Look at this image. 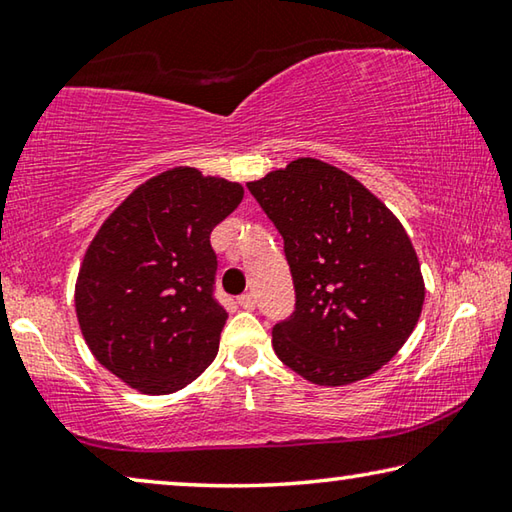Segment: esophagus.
Listing matches in <instances>:
<instances>
[{
  "mask_svg": "<svg viewBox=\"0 0 512 512\" xmlns=\"http://www.w3.org/2000/svg\"><path fill=\"white\" fill-rule=\"evenodd\" d=\"M237 302H239V307L246 309V311H253L255 309V296H253V293H244V296H241Z\"/></svg>",
  "mask_w": 512,
  "mask_h": 512,
  "instance_id": "1",
  "label": "esophagus"
}]
</instances>
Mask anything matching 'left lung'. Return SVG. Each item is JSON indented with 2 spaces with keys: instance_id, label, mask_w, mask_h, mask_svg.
Segmentation results:
<instances>
[{
  "instance_id": "obj_1",
  "label": "left lung",
  "mask_w": 512,
  "mask_h": 512,
  "mask_svg": "<svg viewBox=\"0 0 512 512\" xmlns=\"http://www.w3.org/2000/svg\"><path fill=\"white\" fill-rule=\"evenodd\" d=\"M284 239L296 309L273 327L277 359L318 386L366 379L418 323L424 282L395 214L359 180L300 158L248 183Z\"/></svg>"
}]
</instances>
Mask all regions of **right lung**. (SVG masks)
<instances>
[{"label": "right lung", "instance_id": "add662e5", "mask_svg": "<svg viewBox=\"0 0 512 512\" xmlns=\"http://www.w3.org/2000/svg\"><path fill=\"white\" fill-rule=\"evenodd\" d=\"M244 187L178 167L146 180L85 253L76 316L103 368L149 395L180 391L210 366L228 320L214 298V225Z\"/></svg>", "mask_w": 512, "mask_h": 512}]
</instances>
